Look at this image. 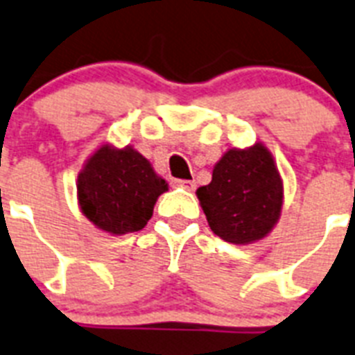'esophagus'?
<instances>
[{
	"mask_svg": "<svg viewBox=\"0 0 355 355\" xmlns=\"http://www.w3.org/2000/svg\"><path fill=\"white\" fill-rule=\"evenodd\" d=\"M175 184L180 187H184V189H187V191H195V180H175Z\"/></svg>",
	"mask_w": 355,
	"mask_h": 355,
	"instance_id": "obj_1",
	"label": "esophagus"
}]
</instances>
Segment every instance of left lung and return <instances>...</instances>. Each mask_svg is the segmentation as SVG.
<instances>
[{
    "instance_id": "left-lung-1",
    "label": "left lung",
    "mask_w": 355,
    "mask_h": 355,
    "mask_svg": "<svg viewBox=\"0 0 355 355\" xmlns=\"http://www.w3.org/2000/svg\"><path fill=\"white\" fill-rule=\"evenodd\" d=\"M211 231L229 243L258 242L278 223L284 180L261 142L225 151L214 164L213 178L196 189Z\"/></svg>"
}]
</instances>
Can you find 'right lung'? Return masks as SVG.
Instances as JSON below:
<instances>
[{"mask_svg": "<svg viewBox=\"0 0 355 355\" xmlns=\"http://www.w3.org/2000/svg\"><path fill=\"white\" fill-rule=\"evenodd\" d=\"M168 182L132 146L103 144L77 177V198L86 218L104 233H135L153 214L155 202Z\"/></svg>", "mask_w": 355, "mask_h": 355, "instance_id": "right-lung-1", "label": "right lung"}]
</instances>
